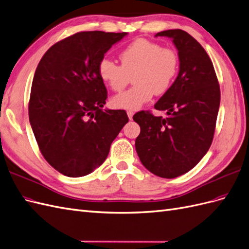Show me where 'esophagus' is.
Here are the masks:
<instances>
[{
    "label": "esophagus",
    "instance_id": "34e87169",
    "mask_svg": "<svg viewBox=\"0 0 249 249\" xmlns=\"http://www.w3.org/2000/svg\"><path fill=\"white\" fill-rule=\"evenodd\" d=\"M126 114H127V116H129V119L132 120L133 119V115H134V112L129 110V111H126Z\"/></svg>",
    "mask_w": 249,
    "mask_h": 249
}]
</instances>
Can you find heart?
Instances as JSON below:
<instances>
[{
  "instance_id": "1",
  "label": "heart",
  "mask_w": 249,
  "mask_h": 249,
  "mask_svg": "<svg viewBox=\"0 0 249 249\" xmlns=\"http://www.w3.org/2000/svg\"><path fill=\"white\" fill-rule=\"evenodd\" d=\"M120 66L110 58H103L98 74L115 91H123L130 84L135 86L112 99L115 108L136 110L151 100L154 93L162 95L171 88L179 68L177 52L158 43L138 38L119 53Z\"/></svg>"
}]
</instances>
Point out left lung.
Segmentation results:
<instances>
[{"instance_id":"obj_1","label":"left lung","mask_w":249,"mask_h":249,"mask_svg":"<svg viewBox=\"0 0 249 249\" xmlns=\"http://www.w3.org/2000/svg\"><path fill=\"white\" fill-rule=\"evenodd\" d=\"M173 39L179 56L175 82L154 106L166 118L140 111L135 147L141 163L156 176L176 178L196 165L213 142L220 106V86L206 51L181 29L158 32Z\"/></svg>"}]
</instances>
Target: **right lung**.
Masks as SVG:
<instances>
[{
	"instance_id": "add662e5",
	"label": "right lung",
	"mask_w": 249,
	"mask_h": 249,
	"mask_svg": "<svg viewBox=\"0 0 249 249\" xmlns=\"http://www.w3.org/2000/svg\"><path fill=\"white\" fill-rule=\"evenodd\" d=\"M126 32L83 31L55 43L39 60L29 99V122L42 155L68 177L102 165L129 122L124 110H103L108 97L98 65Z\"/></svg>"
}]
</instances>
